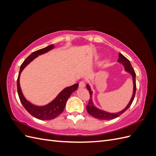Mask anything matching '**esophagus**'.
Instances as JSON below:
<instances>
[{
  "label": "esophagus",
  "instance_id": "34e87169",
  "mask_svg": "<svg viewBox=\"0 0 156 156\" xmlns=\"http://www.w3.org/2000/svg\"><path fill=\"white\" fill-rule=\"evenodd\" d=\"M79 87L80 88H84V87H85V83H84V81H81V82L79 83Z\"/></svg>",
  "mask_w": 156,
  "mask_h": 156
}]
</instances>
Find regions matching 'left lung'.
I'll list each match as a JSON object with an SVG mask.
<instances>
[{
	"instance_id": "8db88e82",
	"label": "left lung",
	"mask_w": 156,
	"mask_h": 156,
	"mask_svg": "<svg viewBox=\"0 0 156 156\" xmlns=\"http://www.w3.org/2000/svg\"><path fill=\"white\" fill-rule=\"evenodd\" d=\"M119 60H118V62H119L120 64H122L123 65V66L124 68V69L126 72L129 73L132 77V79H133V94H132V96L131 98V100L128 103L127 105L124 108L123 110H122L121 111H119L118 112L115 113H112L109 112H107L105 111H103L102 109H100V108H98L93 102L92 100V94L93 92L92 91L90 86L88 84H87V88L88 89V90L89 91L90 93V98L89 100L88 104L87 105V112H88V114L92 116L93 117L96 118L97 119L99 120H112L117 118L118 116H119L121 115L131 105L132 102H133L135 95V92H136V81H135V77H136V74L133 68H132L131 64L129 62V60L128 59H127L125 56L122 55L121 53H119Z\"/></svg>"
}]
</instances>
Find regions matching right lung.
Wrapping results in <instances>:
<instances>
[{"label": "right lung", "mask_w": 156, "mask_h": 156, "mask_svg": "<svg viewBox=\"0 0 156 156\" xmlns=\"http://www.w3.org/2000/svg\"><path fill=\"white\" fill-rule=\"evenodd\" d=\"M54 48L55 45L53 44L50 45L45 48L33 52L31 55L28 56L21 66L17 81V93L22 105L32 116L35 117L36 119L42 120H52L59 116L63 112L68 99L73 92L77 90L79 87V84L77 83L72 86L64 88L53 101L49 103L48 104L43 106H37L32 104L30 101L27 100V99L23 96L20 83V75L22 71L24 69L28 64L39 55L48 53L49 51L54 49Z\"/></svg>", "instance_id": "right-lung-1"}]
</instances>
